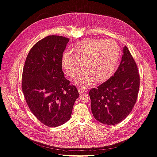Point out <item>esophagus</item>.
<instances>
[{
	"mask_svg": "<svg viewBox=\"0 0 157 157\" xmlns=\"http://www.w3.org/2000/svg\"><path fill=\"white\" fill-rule=\"evenodd\" d=\"M78 92H79L80 94H82V93L86 92V90L83 88H80L78 89Z\"/></svg>",
	"mask_w": 157,
	"mask_h": 157,
	"instance_id": "esophagus-1",
	"label": "esophagus"
}]
</instances>
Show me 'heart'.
I'll return each mask as SVG.
<instances>
[{
	"instance_id": "1",
	"label": "heart",
	"mask_w": 157,
	"mask_h": 157,
	"mask_svg": "<svg viewBox=\"0 0 157 157\" xmlns=\"http://www.w3.org/2000/svg\"><path fill=\"white\" fill-rule=\"evenodd\" d=\"M73 50L65 52L61 65L66 74L75 77L82 69L86 72L80 75L75 82L82 87H88L94 80L102 81L115 71L120 55L119 46L112 40L89 39L76 43Z\"/></svg>"
}]
</instances>
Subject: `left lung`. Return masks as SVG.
<instances>
[{
    "label": "left lung",
    "mask_w": 157,
    "mask_h": 157,
    "mask_svg": "<svg viewBox=\"0 0 157 157\" xmlns=\"http://www.w3.org/2000/svg\"><path fill=\"white\" fill-rule=\"evenodd\" d=\"M140 88L137 66L126 46L119 67L113 76L90 90L94 118L103 124L115 125L129 115L135 105Z\"/></svg>",
    "instance_id": "8db88e82"
}]
</instances>
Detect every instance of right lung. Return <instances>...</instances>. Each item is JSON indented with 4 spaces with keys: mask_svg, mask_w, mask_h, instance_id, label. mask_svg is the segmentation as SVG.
Segmentation results:
<instances>
[{
    "mask_svg": "<svg viewBox=\"0 0 157 157\" xmlns=\"http://www.w3.org/2000/svg\"><path fill=\"white\" fill-rule=\"evenodd\" d=\"M69 39L50 35L30 50L22 74V91L31 111L42 124L56 127L68 121L77 88L64 77L61 59Z\"/></svg>",
    "mask_w": 157,
    "mask_h": 157,
    "instance_id": "1",
    "label": "right lung"
}]
</instances>
